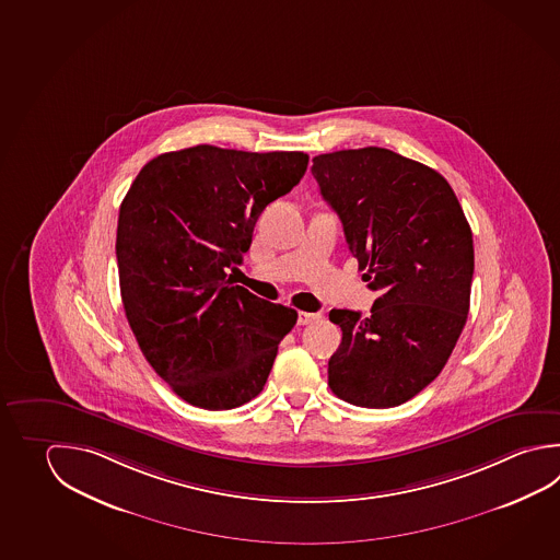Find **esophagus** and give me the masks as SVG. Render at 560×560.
Instances as JSON below:
<instances>
[{"label": "esophagus", "mask_w": 560, "mask_h": 560, "mask_svg": "<svg viewBox=\"0 0 560 560\" xmlns=\"http://www.w3.org/2000/svg\"><path fill=\"white\" fill-rule=\"evenodd\" d=\"M322 314H312V312H300L298 314V326H307V324H312V322H316L319 319Z\"/></svg>", "instance_id": "esophagus-1"}]
</instances>
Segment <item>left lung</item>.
<instances>
[{
  "mask_svg": "<svg viewBox=\"0 0 560 560\" xmlns=\"http://www.w3.org/2000/svg\"><path fill=\"white\" fill-rule=\"evenodd\" d=\"M312 173L381 294L371 316L329 312L343 331L329 388L355 407H398L440 375L466 326L471 229L440 173L385 148L322 153Z\"/></svg>",
  "mask_w": 560,
  "mask_h": 560,
  "instance_id": "1",
  "label": "left lung"
}]
</instances>
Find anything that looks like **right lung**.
Segmentation results:
<instances>
[{"mask_svg": "<svg viewBox=\"0 0 560 560\" xmlns=\"http://www.w3.org/2000/svg\"><path fill=\"white\" fill-rule=\"evenodd\" d=\"M304 152L194 145L145 163L118 214L116 258L128 324L177 397L229 410L265 388L292 307L266 302L226 270L243 262L266 205L290 194Z\"/></svg>", "mask_w": 560, "mask_h": 560, "instance_id": "right-lung-1", "label": "right lung"}]
</instances>
